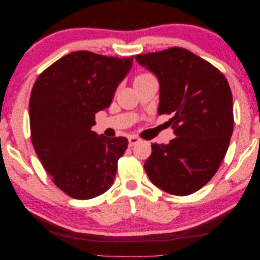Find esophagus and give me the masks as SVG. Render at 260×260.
<instances>
[{
  "mask_svg": "<svg viewBox=\"0 0 260 260\" xmlns=\"http://www.w3.org/2000/svg\"><path fill=\"white\" fill-rule=\"evenodd\" d=\"M127 140H129V146H134L135 144H137L139 142V139L137 137H135V136H130Z\"/></svg>",
  "mask_w": 260,
  "mask_h": 260,
  "instance_id": "34e87169",
  "label": "esophagus"
}]
</instances>
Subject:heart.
I'll return each mask as SVG.
<instances>
[{
  "label": "heart",
  "instance_id": "1",
  "mask_svg": "<svg viewBox=\"0 0 260 260\" xmlns=\"http://www.w3.org/2000/svg\"><path fill=\"white\" fill-rule=\"evenodd\" d=\"M151 75H147V74H144V75H139L138 77H136V79H135V82L136 80H140V79H144V78H147V77H150Z\"/></svg>",
  "mask_w": 260,
  "mask_h": 260
}]
</instances>
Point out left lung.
<instances>
[{"mask_svg": "<svg viewBox=\"0 0 260 260\" xmlns=\"http://www.w3.org/2000/svg\"><path fill=\"white\" fill-rule=\"evenodd\" d=\"M160 84L159 115L169 114L176 137L152 144L148 178L170 194L186 196L214 176L234 129L233 95L224 76L190 50L173 47L136 55Z\"/></svg>", "mask_w": 260, "mask_h": 260, "instance_id": "left-lung-1", "label": "left lung"}]
</instances>
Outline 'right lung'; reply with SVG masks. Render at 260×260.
<instances>
[{"label":"right lung","mask_w":260,"mask_h":260,"mask_svg":"<svg viewBox=\"0 0 260 260\" xmlns=\"http://www.w3.org/2000/svg\"><path fill=\"white\" fill-rule=\"evenodd\" d=\"M133 61L79 50L57 59L33 85V147L55 185L72 198L98 197L113 184L127 139L107 138L92 126L95 114L112 104Z\"/></svg>","instance_id":"1"}]
</instances>
